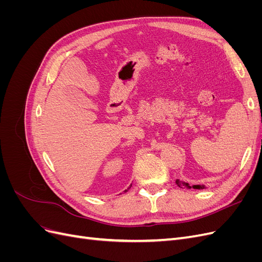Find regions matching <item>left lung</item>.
Wrapping results in <instances>:
<instances>
[{"label":"left lung","mask_w":262,"mask_h":262,"mask_svg":"<svg viewBox=\"0 0 262 262\" xmlns=\"http://www.w3.org/2000/svg\"><path fill=\"white\" fill-rule=\"evenodd\" d=\"M176 184L180 187V188H194V189H203L204 188V186H200V185H194V186H192V187H190L189 186V184H187V182H184V181H180L179 179H177L176 180Z\"/></svg>","instance_id":"8db88e82"}]
</instances>
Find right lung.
I'll use <instances>...</instances> for the list:
<instances>
[{"label": "right lung", "mask_w": 262, "mask_h": 262, "mask_svg": "<svg viewBox=\"0 0 262 262\" xmlns=\"http://www.w3.org/2000/svg\"><path fill=\"white\" fill-rule=\"evenodd\" d=\"M131 186H132V185H131ZM125 191H128V190H125Z\"/></svg>", "instance_id": "1"}]
</instances>
